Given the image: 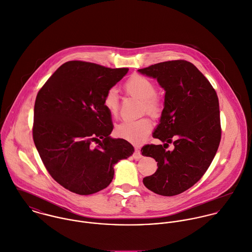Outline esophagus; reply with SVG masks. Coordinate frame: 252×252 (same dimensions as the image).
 I'll use <instances>...</instances> for the list:
<instances>
[{"mask_svg": "<svg viewBox=\"0 0 252 252\" xmlns=\"http://www.w3.org/2000/svg\"><path fill=\"white\" fill-rule=\"evenodd\" d=\"M133 158H134L135 159H139V158H142V155H141V153H140L139 148H135V151L133 153Z\"/></svg>", "mask_w": 252, "mask_h": 252, "instance_id": "esophagus-1", "label": "esophagus"}]
</instances>
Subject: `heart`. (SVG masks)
<instances>
[{
	"label": "heart",
	"instance_id": "heart-1",
	"mask_svg": "<svg viewBox=\"0 0 252 252\" xmlns=\"http://www.w3.org/2000/svg\"><path fill=\"white\" fill-rule=\"evenodd\" d=\"M126 93L142 100V112L153 118H159L163 112V103L156 94L157 87L151 79L141 76H131L124 85ZM103 105L111 116L116 117L119 113V95L115 89H110L104 95ZM152 129V122L148 118L129 121L126 120L117 125L116 134L132 143H139L145 139Z\"/></svg>",
	"mask_w": 252,
	"mask_h": 252
}]
</instances>
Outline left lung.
I'll return each instance as SVG.
<instances>
[{
  "label": "left lung",
  "mask_w": 252,
  "mask_h": 252,
  "mask_svg": "<svg viewBox=\"0 0 252 252\" xmlns=\"http://www.w3.org/2000/svg\"><path fill=\"white\" fill-rule=\"evenodd\" d=\"M164 89V107L153 133L162 145L148 144L142 155L158 161L157 171L143 179L152 192L165 197L181 194L207 170L219 147L221 125L215 90L201 71L186 60H171L139 69ZM169 143L173 152H166Z\"/></svg>",
  "instance_id": "1"
}]
</instances>
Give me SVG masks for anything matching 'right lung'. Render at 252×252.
<instances>
[{"mask_svg":"<svg viewBox=\"0 0 252 252\" xmlns=\"http://www.w3.org/2000/svg\"><path fill=\"white\" fill-rule=\"evenodd\" d=\"M127 71L68 61L37 94L34 143L51 177L73 193L105 189L114 177V164L134 152L126 140L110 137L112 117L103 105L107 91Z\"/></svg>","mask_w":252,"mask_h":252,"instance_id":"add662e5","label":"right lung"}]
</instances>
